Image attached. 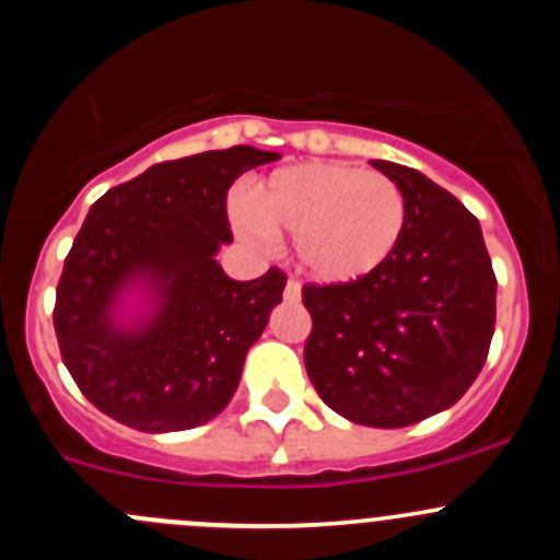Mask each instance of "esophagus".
<instances>
[{
    "instance_id": "esophagus-1",
    "label": "esophagus",
    "mask_w": 560,
    "mask_h": 560,
    "mask_svg": "<svg viewBox=\"0 0 560 560\" xmlns=\"http://www.w3.org/2000/svg\"><path fill=\"white\" fill-rule=\"evenodd\" d=\"M284 298H287V301H290V303H298V301H301V284H298L295 279L287 281V287H284Z\"/></svg>"
}]
</instances>
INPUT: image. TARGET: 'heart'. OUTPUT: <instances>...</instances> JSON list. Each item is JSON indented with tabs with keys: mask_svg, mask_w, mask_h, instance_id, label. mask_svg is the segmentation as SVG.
I'll use <instances>...</instances> for the list:
<instances>
[{
	"mask_svg": "<svg viewBox=\"0 0 560 560\" xmlns=\"http://www.w3.org/2000/svg\"><path fill=\"white\" fill-rule=\"evenodd\" d=\"M248 235H292L303 273L322 284H349L380 270L406 228V200L395 180L343 162H303L270 173L238 213Z\"/></svg>",
	"mask_w": 560,
	"mask_h": 560,
	"instance_id": "heart-1",
	"label": "heart"
}]
</instances>
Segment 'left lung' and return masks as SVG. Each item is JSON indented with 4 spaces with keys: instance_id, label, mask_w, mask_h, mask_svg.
Returning a JSON list of instances; mask_svg holds the SVG:
<instances>
[{
    "instance_id": "8db88e82",
    "label": "left lung",
    "mask_w": 560,
    "mask_h": 560,
    "mask_svg": "<svg viewBox=\"0 0 560 560\" xmlns=\"http://www.w3.org/2000/svg\"><path fill=\"white\" fill-rule=\"evenodd\" d=\"M400 189L406 228L380 270L303 287L306 371L336 415L406 428L450 409L482 371L495 276L477 217L415 167L371 160Z\"/></svg>"
}]
</instances>
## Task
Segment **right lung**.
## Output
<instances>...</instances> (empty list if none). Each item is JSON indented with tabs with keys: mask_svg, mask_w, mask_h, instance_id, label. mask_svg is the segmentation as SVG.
Returning <instances> with one entry per match:
<instances>
[{
	"mask_svg": "<svg viewBox=\"0 0 560 560\" xmlns=\"http://www.w3.org/2000/svg\"><path fill=\"white\" fill-rule=\"evenodd\" d=\"M279 160L233 145L151 165L92 206L56 287L54 327L81 393L143 433L206 425L238 389L287 276L230 279L228 189Z\"/></svg>",
	"mask_w": 560,
	"mask_h": 560,
	"instance_id": "obj_1",
	"label": "right lung"
}]
</instances>
